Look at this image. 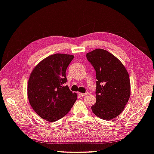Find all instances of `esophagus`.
<instances>
[{
  "instance_id": "1",
  "label": "esophagus",
  "mask_w": 154,
  "mask_h": 154,
  "mask_svg": "<svg viewBox=\"0 0 154 154\" xmlns=\"http://www.w3.org/2000/svg\"><path fill=\"white\" fill-rule=\"evenodd\" d=\"M88 92H85V93H79V96H86V95H88Z\"/></svg>"
}]
</instances>
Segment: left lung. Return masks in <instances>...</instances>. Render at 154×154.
<instances>
[{
	"instance_id": "8db88e82",
	"label": "left lung",
	"mask_w": 154,
	"mask_h": 154,
	"mask_svg": "<svg viewBox=\"0 0 154 154\" xmlns=\"http://www.w3.org/2000/svg\"><path fill=\"white\" fill-rule=\"evenodd\" d=\"M86 57L94 68L97 79L92 112L99 118L111 120L123 111L129 100V75L123 64L105 49H94Z\"/></svg>"
}]
</instances>
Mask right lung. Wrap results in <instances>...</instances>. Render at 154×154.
<instances>
[{"label":"right lung","instance_id":"obj_1","mask_svg":"<svg viewBox=\"0 0 154 154\" xmlns=\"http://www.w3.org/2000/svg\"><path fill=\"white\" fill-rule=\"evenodd\" d=\"M74 56L56 54L41 61L30 75L28 97L33 110L41 118L54 122L69 113L77 98L64 83L66 71Z\"/></svg>","mask_w":154,"mask_h":154}]
</instances>
